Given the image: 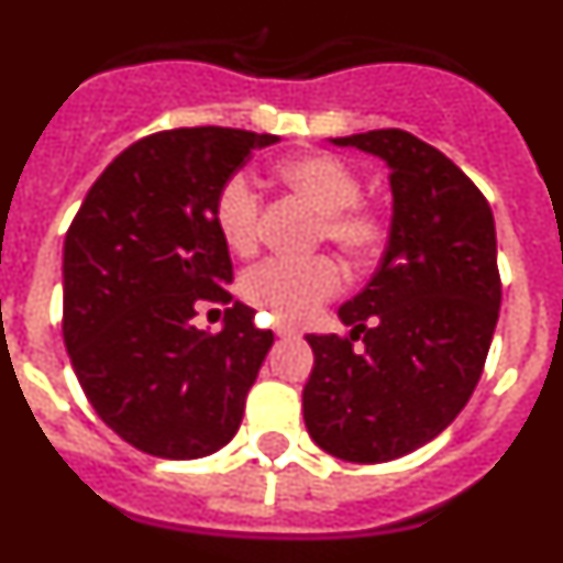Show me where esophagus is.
Instances as JSON below:
<instances>
[{
  "mask_svg": "<svg viewBox=\"0 0 563 563\" xmlns=\"http://www.w3.org/2000/svg\"><path fill=\"white\" fill-rule=\"evenodd\" d=\"M273 332H276L278 338H296L298 335L296 327L287 324V321H276V324H273Z\"/></svg>",
  "mask_w": 563,
  "mask_h": 563,
  "instance_id": "34e87169",
  "label": "esophagus"
}]
</instances>
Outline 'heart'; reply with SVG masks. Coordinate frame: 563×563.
Returning a JSON list of instances; mask_svg holds the SVG:
<instances>
[{"label": "heart", "instance_id": "obj_1", "mask_svg": "<svg viewBox=\"0 0 563 563\" xmlns=\"http://www.w3.org/2000/svg\"><path fill=\"white\" fill-rule=\"evenodd\" d=\"M276 180L318 211L316 239H327L350 262H366L380 251L389 222L383 208L361 200V177L330 152H307L276 166ZM258 194L245 174L222 183L213 222L222 242L236 253L258 245ZM341 267L330 256L267 258L245 276L247 301L285 321H305L341 290Z\"/></svg>", "mask_w": 563, "mask_h": 563}]
</instances>
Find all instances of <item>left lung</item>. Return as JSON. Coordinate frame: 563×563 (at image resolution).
<instances>
[{
    "label": "left lung",
    "instance_id": "left-lung-1",
    "mask_svg": "<svg viewBox=\"0 0 563 563\" xmlns=\"http://www.w3.org/2000/svg\"><path fill=\"white\" fill-rule=\"evenodd\" d=\"M332 143L389 166L391 228L369 285L338 310L350 335H307L301 402L318 449L372 465L434 440L474 395L501 305L496 225L462 168L411 132Z\"/></svg>",
    "mask_w": 563,
    "mask_h": 563
}]
</instances>
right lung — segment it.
I'll return each mask as SVG.
<instances>
[{
	"mask_svg": "<svg viewBox=\"0 0 563 563\" xmlns=\"http://www.w3.org/2000/svg\"><path fill=\"white\" fill-rule=\"evenodd\" d=\"M276 134L194 126L123 148L64 239V343L84 395L114 434L163 460H197L239 431L273 332L233 301L213 222L222 183ZM227 305L217 336L192 327Z\"/></svg>",
	"mask_w": 563,
	"mask_h": 563,
	"instance_id": "obj_1",
	"label": "right lung"
}]
</instances>
